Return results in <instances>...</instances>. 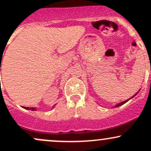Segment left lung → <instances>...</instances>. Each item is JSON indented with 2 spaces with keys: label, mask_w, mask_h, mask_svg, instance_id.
<instances>
[{
  "label": "left lung",
  "mask_w": 151,
  "mask_h": 151,
  "mask_svg": "<svg viewBox=\"0 0 151 151\" xmlns=\"http://www.w3.org/2000/svg\"><path fill=\"white\" fill-rule=\"evenodd\" d=\"M137 94V93H136V94H135L134 95V96H136V95ZM133 96H132V97H131V98H133ZM131 98H130V99H131ZM129 99H128V100H126V101H123V102H121V103H119V104H118L117 105H116V107H118V106H121V105H122V104H125L126 103V102H127L128 101H129Z\"/></svg>",
  "instance_id": "1"
}]
</instances>
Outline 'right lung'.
<instances>
[{
  "label": "right lung",
  "instance_id": "add662e5",
  "mask_svg": "<svg viewBox=\"0 0 151 151\" xmlns=\"http://www.w3.org/2000/svg\"><path fill=\"white\" fill-rule=\"evenodd\" d=\"M0 71H1V67H0ZM24 109H28V110H32V111H35V108H29V107H23Z\"/></svg>",
  "mask_w": 151,
  "mask_h": 151
}]
</instances>
